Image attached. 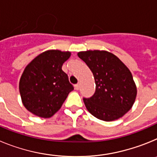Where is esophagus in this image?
Wrapping results in <instances>:
<instances>
[{"label": "esophagus", "instance_id": "34e87169", "mask_svg": "<svg viewBox=\"0 0 157 157\" xmlns=\"http://www.w3.org/2000/svg\"><path fill=\"white\" fill-rule=\"evenodd\" d=\"M80 88V84L78 83V84H76V85H75V89L76 90H78Z\"/></svg>", "mask_w": 157, "mask_h": 157}]
</instances>
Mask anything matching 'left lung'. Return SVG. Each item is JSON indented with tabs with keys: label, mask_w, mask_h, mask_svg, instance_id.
Instances as JSON below:
<instances>
[{
	"label": "left lung",
	"mask_w": 157,
	"mask_h": 157,
	"mask_svg": "<svg viewBox=\"0 0 157 157\" xmlns=\"http://www.w3.org/2000/svg\"><path fill=\"white\" fill-rule=\"evenodd\" d=\"M94 75L96 91L83 98L89 112L101 120L113 121L132 108L137 87L130 71L116 55L105 50L78 52Z\"/></svg>",
	"instance_id": "obj_1"
}]
</instances>
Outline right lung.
Returning <instances> with one entry per match:
<instances>
[{"mask_svg":"<svg viewBox=\"0 0 157 157\" xmlns=\"http://www.w3.org/2000/svg\"><path fill=\"white\" fill-rule=\"evenodd\" d=\"M71 52L51 49L41 52L28 63L19 80L23 105L30 113L50 118L59 110L74 88L62 65Z\"/></svg>","mask_w":157,"mask_h":157,"instance_id":"obj_1","label":"right lung"}]
</instances>
